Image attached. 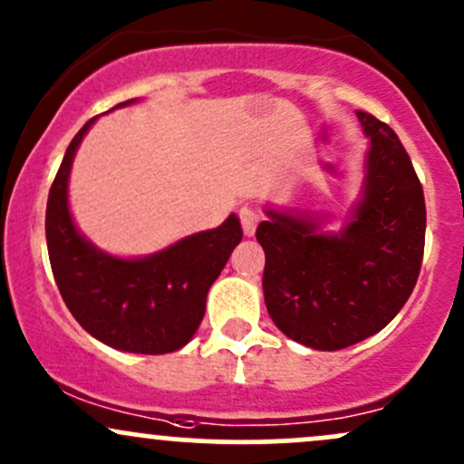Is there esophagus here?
Listing matches in <instances>:
<instances>
[{
	"label": "esophagus",
	"mask_w": 464,
	"mask_h": 464,
	"mask_svg": "<svg viewBox=\"0 0 464 464\" xmlns=\"http://www.w3.org/2000/svg\"><path fill=\"white\" fill-rule=\"evenodd\" d=\"M238 218H241V227L243 232H246V237H252V234L256 232L258 221H261L258 212L252 210V208H241V210H238Z\"/></svg>",
	"instance_id": "esophagus-1"
}]
</instances>
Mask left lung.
Masks as SVG:
<instances>
[{
	"label": "left lung",
	"mask_w": 464,
	"mask_h": 464,
	"mask_svg": "<svg viewBox=\"0 0 464 464\" xmlns=\"http://www.w3.org/2000/svg\"><path fill=\"white\" fill-rule=\"evenodd\" d=\"M365 197L338 237L307 218L270 212L256 227L266 250L263 294L292 341L336 352L381 332L405 305L425 252V194L396 132L365 111Z\"/></svg>",
	"instance_id": "obj_1"
}]
</instances>
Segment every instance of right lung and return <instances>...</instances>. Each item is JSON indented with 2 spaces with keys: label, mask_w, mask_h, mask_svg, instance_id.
I'll return each instance as SVG.
<instances>
[{
  "label": "right lung",
  "mask_w": 464,
  "mask_h": 464,
  "mask_svg": "<svg viewBox=\"0 0 464 464\" xmlns=\"http://www.w3.org/2000/svg\"><path fill=\"white\" fill-rule=\"evenodd\" d=\"M94 119L74 134L48 192L46 243L54 281L79 325L106 345L134 353L177 352L201 325L208 290L243 238L241 223L230 214L217 230L134 261L99 252L74 227L66 194L74 150Z\"/></svg>",
  "instance_id": "obj_1"
}]
</instances>
